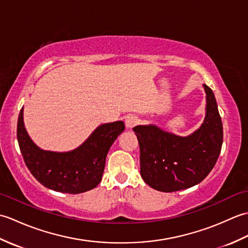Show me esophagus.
Segmentation results:
<instances>
[{
    "label": "esophagus",
    "instance_id": "34e87169",
    "mask_svg": "<svg viewBox=\"0 0 248 248\" xmlns=\"http://www.w3.org/2000/svg\"><path fill=\"white\" fill-rule=\"evenodd\" d=\"M139 118L135 115H129L124 119V124L127 129H132L135 124H138Z\"/></svg>",
    "mask_w": 248,
    "mask_h": 248
}]
</instances>
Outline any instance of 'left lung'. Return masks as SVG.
Returning <instances> with one entry per match:
<instances>
[{"mask_svg":"<svg viewBox=\"0 0 248 248\" xmlns=\"http://www.w3.org/2000/svg\"><path fill=\"white\" fill-rule=\"evenodd\" d=\"M205 115L202 124L187 136L156 124L133 128L140 144V176L152 188L176 192L202 182L212 170L223 145V124L212 89L202 84Z\"/></svg>","mask_w":248,"mask_h":248,"instance_id":"8db88e82","label":"left lung"}]
</instances>
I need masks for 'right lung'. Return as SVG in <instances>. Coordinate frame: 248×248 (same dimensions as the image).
Listing matches in <instances>:
<instances>
[{"instance_id": "add662e5", "label": "right lung", "mask_w": 248, "mask_h": 248, "mask_svg": "<svg viewBox=\"0 0 248 248\" xmlns=\"http://www.w3.org/2000/svg\"><path fill=\"white\" fill-rule=\"evenodd\" d=\"M124 131L121 120L102 124L75 149L45 150L34 143L26 131L22 108L17 138L25 164L37 181L55 192L80 194L91 191L101 181L108 152Z\"/></svg>"}]
</instances>
